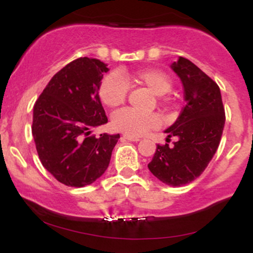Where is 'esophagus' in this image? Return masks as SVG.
Returning a JSON list of instances; mask_svg holds the SVG:
<instances>
[{"mask_svg":"<svg viewBox=\"0 0 253 253\" xmlns=\"http://www.w3.org/2000/svg\"><path fill=\"white\" fill-rule=\"evenodd\" d=\"M123 139H124V140H128V141H139V140H140L139 138H134V136H129V135H124Z\"/></svg>","mask_w":253,"mask_h":253,"instance_id":"34e87169","label":"esophagus"}]
</instances>
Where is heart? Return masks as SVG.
<instances>
[{
	"label": "heart",
	"mask_w": 253,
	"mask_h": 253,
	"mask_svg": "<svg viewBox=\"0 0 253 253\" xmlns=\"http://www.w3.org/2000/svg\"><path fill=\"white\" fill-rule=\"evenodd\" d=\"M126 81L146 86L157 96H163L171 89V80L164 71L157 69H141L132 74L125 71L110 72L101 81L98 86V96L107 107L114 108L125 102L128 91ZM115 129L129 136H140L155 129L161 121L153 114H140L134 110L125 108L115 112L112 117Z\"/></svg>",
	"instance_id": "1"
}]
</instances>
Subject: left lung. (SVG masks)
Returning a JSON list of instances; mask_svg holds the SVG:
<instances>
[{"label":"left lung","mask_w":253,"mask_h":253,"mask_svg":"<svg viewBox=\"0 0 253 253\" xmlns=\"http://www.w3.org/2000/svg\"><path fill=\"white\" fill-rule=\"evenodd\" d=\"M171 69L181 78L185 106L169 128L167 140L176 136L173 146L157 145L147 168L153 176L171 187L196 179L215 155L225 126L219 85L187 58L179 57Z\"/></svg>","instance_id":"8db88e82"}]
</instances>
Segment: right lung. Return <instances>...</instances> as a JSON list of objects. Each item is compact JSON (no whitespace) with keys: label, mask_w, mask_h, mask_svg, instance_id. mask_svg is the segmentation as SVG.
Segmentation results:
<instances>
[{"label":"right lung","mask_w":253,"mask_h":253,"mask_svg":"<svg viewBox=\"0 0 253 253\" xmlns=\"http://www.w3.org/2000/svg\"><path fill=\"white\" fill-rule=\"evenodd\" d=\"M108 70L95 58H78L51 78L34 104L32 134L40 162L68 187L81 188L100 178L120 138L90 134L108 123L98 96Z\"/></svg>","instance_id":"1"}]
</instances>
